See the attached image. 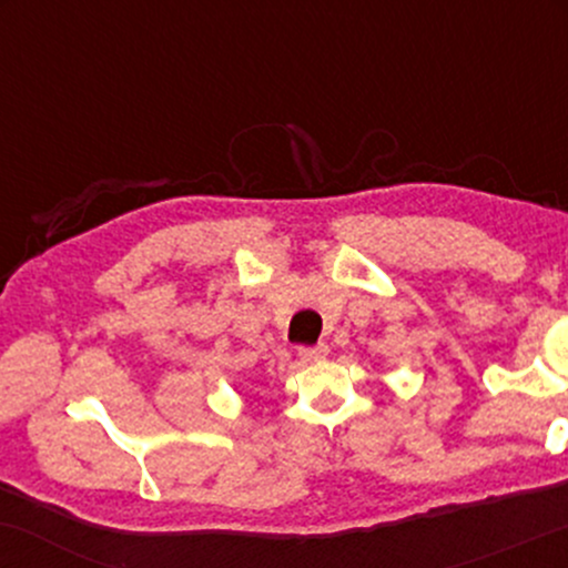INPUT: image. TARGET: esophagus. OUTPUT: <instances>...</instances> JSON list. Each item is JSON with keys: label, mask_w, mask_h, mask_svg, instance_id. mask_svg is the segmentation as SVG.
Masks as SVG:
<instances>
[{"label": "esophagus", "mask_w": 568, "mask_h": 568, "mask_svg": "<svg viewBox=\"0 0 568 568\" xmlns=\"http://www.w3.org/2000/svg\"><path fill=\"white\" fill-rule=\"evenodd\" d=\"M325 355H328V347H325V344H315V347L298 349V357H302V363H317V361H323Z\"/></svg>", "instance_id": "esophagus-1"}]
</instances>
